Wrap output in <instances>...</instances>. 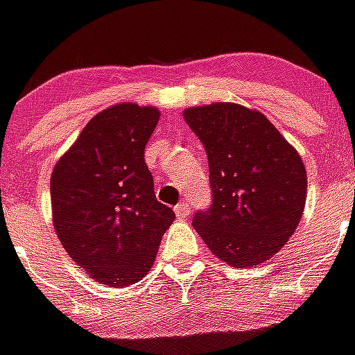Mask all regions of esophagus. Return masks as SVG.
<instances>
[{"label":"esophagus","mask_w":355,"mask_h":355,"mask_svg":"<svg viewBox=\"0 0 355 355\" xmlns=\"http://www.w3.org/2000/svg\"><path fill=\"white\" fill-rule=\"evenodd\" d=\"M174 211L178 218H187V216L192 213V206H190V202H184L183 200V202H180V205L175 206Z\"/></svg>","instance_id":"1"}]
</instances>
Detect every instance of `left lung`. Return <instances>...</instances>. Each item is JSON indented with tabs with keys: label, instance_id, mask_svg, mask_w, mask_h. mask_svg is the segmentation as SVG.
<instances>
[{
	"label": "left lung",
	"instance_id": "obj_1",
	"mask_svg": "<svg viewBox=\"0 0 355 355\" xmlns=\"http://www.w3.org/2000/svg\"><path fill=\"white\" fill-rule=\"evenodd\" d=\"M183 117L205 146L211 188L193 227L227 265L266 261L302 216L307 178L299 153L265 115L234 103L196 106Z\"/></svg>",
	"mask_w": 355,
	"mask_h": 355
}]
</instances>
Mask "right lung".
Segmentation results:
<instances>
[{
	"mask_svg": "<svg viewBox=\"0 0 355 355\" xmlns=\"http://www.w3.org/2000/svg\"><path fill=\"white\" fill-rule=\"evenodd\" d=\"M158 119L150 106H112L85 126L53 171L56 234L74 263L106 286L140 281L175 218L156 199L144 156Z\"/></svg>",
	"mask_w": 355,
	"mask_h": 355,
	"instance_id": "right-lung-1",
	"label": "right lung"
}]
</instances>
